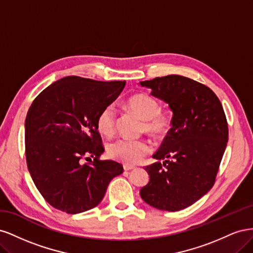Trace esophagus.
<instances>
[{"instance_id": "esophagus-1", "label": "esophagus", "mask_w": 253, "mask_h": 253, "mask_svg": "<svg viewBox=\"0 0 253 253\" xmlns=\"http://www.w3.org/2000/svg\"><path fill=\"white\" fill-rule=\"evenodd\" d=\"M124 169H125V171H131V170L135 169V166H132V165H124Z\"/></svg>"}]
</instances>
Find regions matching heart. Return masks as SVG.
Returning a JSON list of instances; mask_svg holds the SVG:
<instances>
[{
	"mask_svg": "<svg viewBox=\"0 0 253 253\" xmlns=\"http://www.w3.org/2000/svg\"><path fill=\"white\" fill-rule=\"evenodd\" d=\"M126 109L143 120L142 131L156 139H164L170 134L173 127L172 115L160 111V104L155 98L137 93L128 97L125 103ZM96 126L98 132L105 137L114 135L116 129V116L112 106H106L99 113ZM151 151V145L145 140L119 139L109 145L108 153L111 158L126 165H134Z\"/></svg>",
	"mask_w": 253,
	"mask_h": 253,
	"instance_id": "obj_1",
	"label": "heart"
}]
</instances>
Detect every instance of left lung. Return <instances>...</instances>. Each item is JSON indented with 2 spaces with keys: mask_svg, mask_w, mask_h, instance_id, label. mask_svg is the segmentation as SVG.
Wrapping results in <instances>:
<instances>
[{
  "mask_svg": "<svg viewBox=\"0 0 253 253\" xmlns=\"http://www.w3.org/2000/svg\"><path fill=\"white\" fill-rule=\"evenodd\" d=\"M140 85L169 104L174 120L172 131L153 155L158 162L144 167L150 180L140 196L159 210L185 209L215 182L228 141L224 109L212 89L182 76L157 77Z\"/></svg>",
  "mask_w": 253,
  "mask_h": 253,
  "instance_id": "left-lung-1",
  "label": "left lung"
}]
</instances>
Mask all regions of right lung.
I'll use <instances>...</instances> for the list:
<instances>
[{
    "label": "right lung",
    "mask_w": 253,
    "mask_h": 253,
    "mask_svg": "<svg viewBox=\"0 0 253 253\" xmlns=\"http://www.w3.org/2000/svg\"><path fill=\"white\" fill-rule=\"evenodd\" d=\"M126 81L68 76L38 95L25 120V155L37 189L53 208L70 214L99 205L110 181L124 172L104 152L96 121ZM91 157V161L89 157ZM90 159L82 164V159Z\"/></svg>",
    "instance_id": "1"
}]
</instances>
